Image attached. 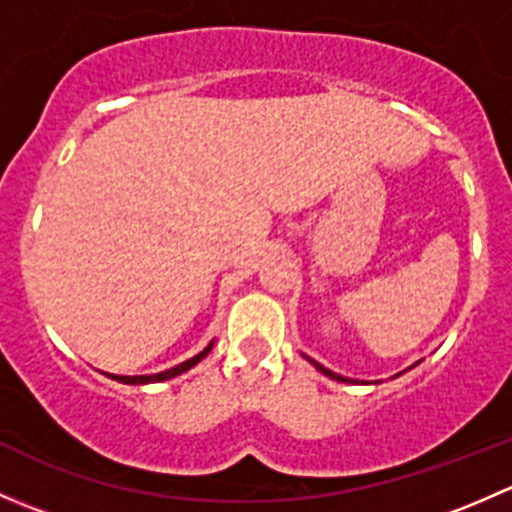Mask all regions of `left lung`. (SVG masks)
Wrapping results in <instances>:
<instances>
[{"instance_id":"left-lung-1","label":"left lung","mask_w":512,"mask_h":512,"mask_svg":"<svg viewBox=\"0 0 512 512\" xmlns=\"http://www.w3.org/2000/svg\"><path fill=\"white\" fill-rule=\"evenodd\" d=\"M302 356H304V359L309 361V364L314 366V369H317V371H322L324 376H329V379H334V381H342V384H359V381H356V379H347V376H342V374H334L332 369H327V366H322V364H319V361H314L312 356H307V354H302ZM416 364H418V361H416ZM416 364H414V366H416ZM409 369H411V366H409ZM409 369H406V371H409ZM396 376H401V374H396ZM361 384H366V381H361Z\"/></svg>"}]
</instances>
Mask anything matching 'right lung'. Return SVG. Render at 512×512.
<instances>
[{
  "mask_svg": "<svg viewBox=\"0 0 512 512\" xmlns=\"http://www.w3.org/2000/svg\"><path fill=\"white\" fill-rule=\"evenodd\" d=\"M213 344H215V342H210L208 347H205L203 352H200V354L190 356V359H185L183 364H178V366H170V369H165V371H158V374H143V376H118V374H108V371H106V376H108V379H113V381H121V384H131V386L158 384V381H168V379H175V376L185 374V371H190V369H193L195 364H200V361H203L205 356L210 354V349H213Z\"/></svg>",
  "mask_w": 512,
  "mask_h": 512,
  "instance_id": "obj_1",
  "label": "right lung"
}]
</instances>
